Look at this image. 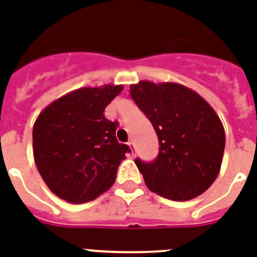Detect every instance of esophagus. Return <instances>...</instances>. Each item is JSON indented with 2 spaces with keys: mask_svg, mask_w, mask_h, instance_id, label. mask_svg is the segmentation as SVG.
Returning <instances> with one entry per match:
<instances>
[{
  "mask_svg": "<svg viewBox=\"0 0 257 257\" xmlns=\"http://www.w3.org/2000/svg\"><path fill=\"white\" fill-rule=\"evenodd\" d=\"M129 148H131V150H132V154L136 153V145H135V141H129L128 143Z\"/></svg>",
  "mask_w": 257,
  "mask_h": 257,
  "instance_id": "34e87169",
  "label": "esophagus"
}]
</instances>
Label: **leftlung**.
I'll use <instances>...</instances> for the list:
<instances>
[{
	"label": "left lung",
	"mask_w": 257,
	"mask_h": 257,
	"mask_svg": "<svg viewBox=\"0 0 257 257\" xmlns=\"http://www.w3.org/2000/svg\"><path fill=\"white\" fill-rule=\"evenodd\" d=\"M131 96L158 136L153 162L136 158L148 189L172 201H189L211 186L220 172L226 135L212 107L178 83L141 80Z\"/></svg>",
	"instance_id": "left-lung-1"
}]
</instances>
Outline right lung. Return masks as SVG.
Returning <instances> with one entry per match:
<instances>
[{
  "label": "right lung",
  "mask_w": 257,
  "mask_h": 257,
  "mask_svg": "<svg viewBox=\"0 0 257 257\" xmlns=\"http://www.w3.org/2000/svg\"><path fill=\"white\" fill-rule=\"evenodd\" d=\"M122 85L83 87L66 93L39 113L33 153L51 191L70 203H85L110 189L128 145L117 143V122L104 116Z\"/></svg>",
  "instance_id": "1"
}]
</instances>
